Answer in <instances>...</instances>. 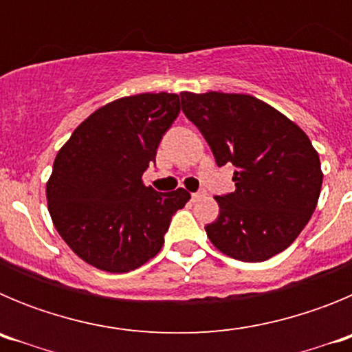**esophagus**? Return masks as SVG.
Instances as JSON below:
<instances>
[{"label":"esophagus","mask_w":352,"mask_h":352,"mask_svg":"<svg viewBox=\"0 0 352 352\" xmlns=\"http://www.w3.org/2000/svg\"><path fill=\"white\" fill-rule=\"evenodd\" d=\"M204 197H206V192H204V190L192 194V201H194V203H197V201H203Z\"/></svg>","instance_id":"1"}]
</instances>
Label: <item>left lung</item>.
Listing matches in <instances>:
<instances>
[{
    "instance_id": "obj_1",
    "label": "left lung",
    "mask_w": 352,
    "mask_h": 352,
    "mask_svg": "<svg viewBox=\"0 0 352 352\" xmlns=\"http://www.w3.org/2000/svg\"><path fill=\"white\" fill-rule=\"evenodd\" d=\"M182 109L217 164L236 167V190L214 197L220 213L206 226L211 243L245 263L280 254L309 223L321 194V160L309 135L252 95L183 91Z\"/></svg>"
}]
</instances>
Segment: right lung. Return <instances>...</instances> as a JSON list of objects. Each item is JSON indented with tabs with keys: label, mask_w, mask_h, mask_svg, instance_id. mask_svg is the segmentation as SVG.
<instances>
[{
	"label": "right lung",
	"mask_w": 352,
	"mask_h": 352,
	"mask_svg": "<svg viewBox=\"0 0 352 352\" xmlns=\"http://www.w3.org/2000/svg\"><path fill=\"white\" fill-rule=\"evenodd\" d=\"M179 114L176 93H141L102 105L56 155L45 195L56 231L84 263L126 273L153 259L190 194L142 183L162 135Z\"/></svg>",
	"instance_id": "1"
}]
</instances>
